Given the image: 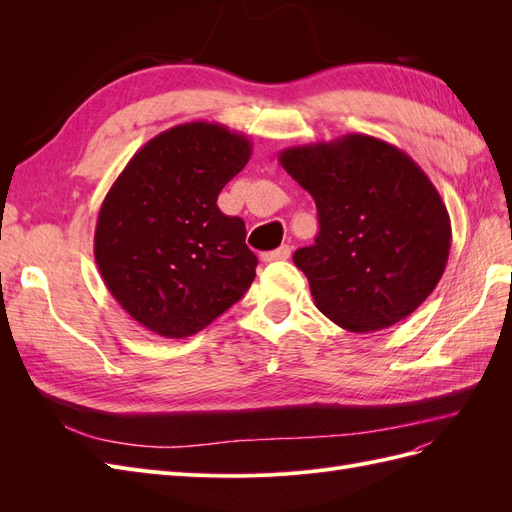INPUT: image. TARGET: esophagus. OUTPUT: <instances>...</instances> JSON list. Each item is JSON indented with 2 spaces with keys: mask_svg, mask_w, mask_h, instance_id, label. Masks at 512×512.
<instances>
[{
  "mask_svg": "<svg viewBox=\"0 0 512 512\" xmlns=\"http://www.w3.org/2000/svg\"><path fill=\"white\" fill-rule=\"evenodd\" d=\"M288 256H290V247L282 245V247H277V250H273V252L262 254V260H265V262H275V260H286Z\"/></svg>",
  "mask_w": 512,
  "mask_h": 512,
  "instance_id": "1",
  "label": "esophagus"
}]
</instances>
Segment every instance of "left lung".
<instances>
[{
	"instance_id": "obj_1",
	"label": "left lung",
	"mask_w": 512,
	"mask_h": 512,
	"mask_svg": "<svg viewBox=\"0 0 512 512\" xmlns=\"http://www.w3.org/2000/svg\"><path fill=\"white\" fill-rule=\"evenodd\" d=\"M318 207L316 243L292 260L320 312L352 333L389 329L438 286L451 218L406 151L367 134L280 151Z\"/></svg>"
}]
</instances>
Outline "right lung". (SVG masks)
<instances>
[{
    "label": "right lung",
    "mask_w": 512,
    "mask_h": 512,
    "mask_svg": "<svg viewBox=\"0 0 512 512\" xmlns=\"http://www.w3.org/2000/svg\"><path fill=\"white\" fill-rule=\"evenodd\" d=\"M252 158L222 123L190 121L138 149L104 196L94 256L115 301L147 331L190 337L235 305L256 277L245 224L218 207Z\"/></svg>",
    "instance_id": "add662e5"
}]
</instances>
